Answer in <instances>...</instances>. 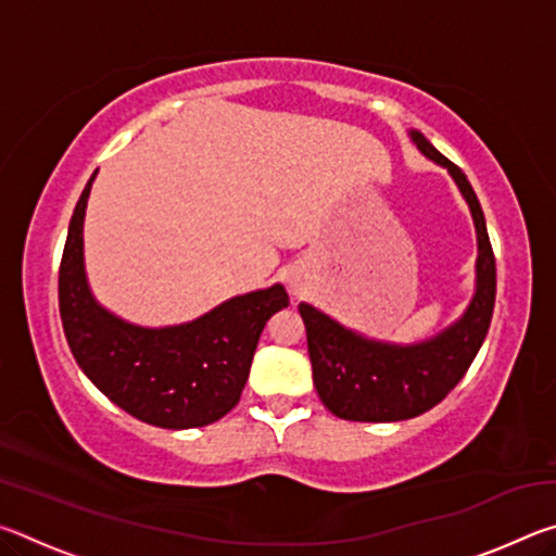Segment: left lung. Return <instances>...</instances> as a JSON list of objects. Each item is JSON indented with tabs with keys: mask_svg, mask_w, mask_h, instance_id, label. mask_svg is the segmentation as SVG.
I'll return each mask as SVG.
<instances>
[{
	"mask_svg": "<svg viewBox=\"0 0 556 556\" xmlns=\"http://www.w3.org/2000/svg\"><path fill=\"white\" fill-rule=\"evenodd\" d=\"M412 139L419 152L448 168L473 213L478 232L476 296L460 321L417 345L368 341L336 324L318 308L299 304V314L306 324L308 357H312L318 397L336 417L348 421H400L437 407L464 378L491 328L495 255L481 203L466 174L444 154H439L421 131H412Z\"/></svg>",
	"mask_w": 556,
	"mask_h": 556,
	"instance_id": "left-lung-1",
	"label": "left lung"
}]
</instances>
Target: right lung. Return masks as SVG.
I'll return each mask as SVG.
<instances>
[{
    "mask_svg": "<svg viewBox=\"0 0 556 556\" xmlns=\"http://www.w3.org/2000/svg\"><path fill=\"white\" fill-rule=\"evenodd\" d=\"M96 174L75 203L59 269L71 353L92 384L139 421L162 429L213 425L240 402L262 328L289 306V294L281 285L252 291L172 328L119 321L92 299L83 267V218Z\"/></svg>",
    "mask_w": 556,
    "mask_h": 556,
    "instance_id": "1",
    "label": "right lung"
}]
</instances>
